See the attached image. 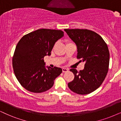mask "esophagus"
Wrapping results in <instances>:
<instances>
[{"label": "esophagus", "mask_w": 121, "mask_h": 121, "mask_svg": "<svg viewBox=\"0 0 121 121\" xmlns=\"http://www.w3.org/2000/svg\"><path fill=\"white\" fill-rule=\"evenodd\" d=\"M68 71H69L68 69L65 68H62V72H63V73H66V72H68Z\"/></svg>", "instance_id": "esophagus-1"}]
</instances>
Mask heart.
Listing matches in <instances>:
<instances>
[{
	"label": "heart",
	"mask_w": 121,
	"mask_h": 121,
	"mask_svg": "<svg viewBox=\"0 0 121 121\" xmlns=\"http://www.w3.org/2000/svg\"><path fill=\"white\" fill-rule=\"evenodd\" d=\"M71 43V42H70V41H66V44H68V43Z\"/></svg>",
	"instance_id": "heart-1"
}]
</instances>
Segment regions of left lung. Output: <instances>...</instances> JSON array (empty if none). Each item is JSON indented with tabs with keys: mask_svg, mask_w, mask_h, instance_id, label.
<instances>
[{
	"mask_svg": "<svg viewBox=\"0 0 121 121\" xmlns=\"http://www.w3.org/2000/svg\"><path fill=\"white\" fill-rule=\"evenodd\" d=\"M77 46V59L85 63L84 69L78 71L71 69L74 79L68 86L76 94H89L102 85L108 71L109 52L102 37L86 29H65Z\"/></svg>",
	"mask_w": 121,
	"mask_h": 121,
	"instance_id": "8db88e82",
	"label": "left lung"
}]
</instances>
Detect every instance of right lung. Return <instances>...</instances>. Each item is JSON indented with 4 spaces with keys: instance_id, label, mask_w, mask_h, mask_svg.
I'll use <instances>...</instances> for the list:
<instances>
[{
    "instance_id": "add662e5",
    "label": "right lung",
    "mask_w": 121,
    "mask_h": 121,
    "mask_svg": "<svg viewBox=\"0 0 121 121\" xmlns=\"http://www.w3.org/2000/svg\"><path fill=\"white\" fill-rule=\"evenodd\" d=\"M64 36L61 30L39 29L24 35L17 45L12 60L15 75L21 85L33 93L49 90L62 73L60 68L45 67L55 42Z\"/></svg>"
}]
</instances>
